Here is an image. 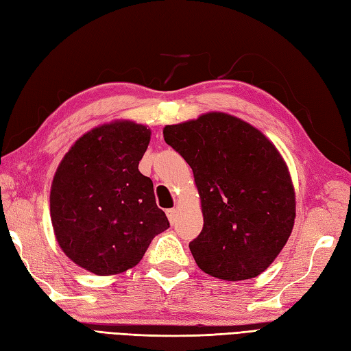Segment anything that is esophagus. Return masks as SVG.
<instances>
[{"instance_id": "34e87169", "label": "esophagus", "mask_w": 351, "mask_h": 351, "mask_svg": "<svg viewBox=\"0 0 351 351\" xmlns=\"http://www.w3.org/2000/svg\"><path fill=\"white\" fill-rule=\"evenodd\" d=\"M166 214H167V219H169V221L171 223V225H173V223L176 221V217H178V211H176V208H170V210H167V211H166Z\"/></svg>"}]
</instances>
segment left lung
<instances>
[{
  "label": "left lung",
  "mask_w": 351,
  "mask_h": 351,
  "mask_svg": "<svg viewBox=\"0 0 351 351\" xmlns=\"http://www.w3.org/2000/svg\"><path fill=\"white\" fill-rule=\"evenodd\" d=\"M162 134L195 175L204 214L190 243L196 264L223 280L256 278L294 226L295 193L282 155L255 126L220 111L166 125Z\"/></svg>",
  "instance_id": "left-lung-1"
}]
</instances>
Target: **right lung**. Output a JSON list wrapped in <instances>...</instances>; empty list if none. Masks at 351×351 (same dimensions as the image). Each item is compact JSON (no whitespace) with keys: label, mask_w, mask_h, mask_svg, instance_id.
I'll use <instances>...</instances> for the list:
<instances>
[{"label":"right lung","mask_w":351,"mask_h":351,"mask_svg":"<svg viewBox=\"0 0 351 351\" xmlns=\"http://www.w3.org/2000/svg\"><path fill=\"white\" fill-rule=\"evenodd\" d=\"M151 130L113 121L83 134L58 164L49 213L64 255L98 276L136 267L155 235L169 228L151 178L138 162Z\"/></svg>","instance_id":"add662e5"}]
</instances>
